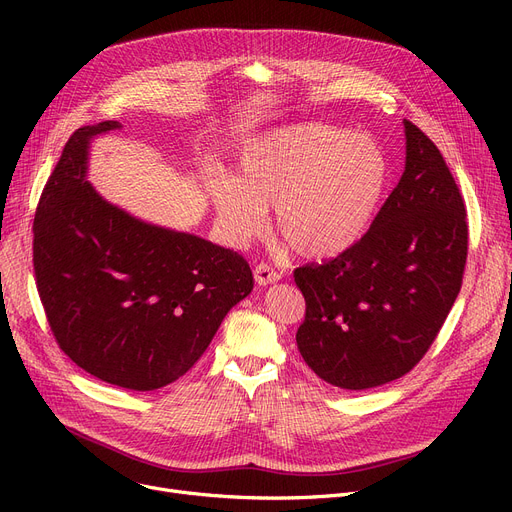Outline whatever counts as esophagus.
Here are the masks:
<instances>
[{"label": "esophagus", "mask_w": 512, "mask_h": 512, "mask_svg": "<svg viewBox=\"0 0 512 512\" xmlns=\"http://www.w3.org/2000/svg\"><path fill=\"white\" fill-rule=\"evenodd\" d=\"M253 276H255V282H257L259 286L274 284V282H278V280L282 278V274H280V272H276L274 267H272V265H267V263H259V265H255Z\"/></svg>", "instance_id": "esophagus-1"}]
</instances>
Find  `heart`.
<instances>
[{
  "mask_svg": "<svg viewBox=\"0 0 512 512\" xmlns=\"http://www.w3.org/2000/svg\"><path fill=\"white\" fill-rule=\"evenodd\" d=\"M390 178L378 141L344 128L307 122L261 134L242 149L234 178L213 180L209 195L234 245L255 238L265 209L276 230L303 257L324 259L367 232Z\"/></svg>",
  "mask_w": 512,
  "mask_h": 512,
  "instance_id": "obj_1",
  "label": "heart"
}]
</instances>
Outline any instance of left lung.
<instances>
[{
  "mask_svg": "<svg viewBox=\"0 0 512 512\" xmlns=\"http://www.w3.org/2000/svg\"><path fill=\"white\" fill-rule=\"evenodd\" d=\"M407 164L353 247L294 270L305 297L297 346L332 386L367 390L409 373L463 284L467 209L440 149L405 120Z\"/></svg>",
  "mask_w": 512,
  "mask_h": 512,
  "instance_id": "1",
  "label": "left lung"
}]
</instances>
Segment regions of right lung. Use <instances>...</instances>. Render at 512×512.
<instances>
[{"label": "right lung", "instance_id": "add662e5", "mask_svg": "<svg viewBox=\"0 0 512 512\" xmlns=\"http://www.w3.org/2000/svg\"><path fill=\"white\" fill-rule=\"evenodd\" d=\"M114 128L72 132L35 211L33 267L62 351L101 382L147 392L201 359L253 272L236 251L134 220L93 191L89 139Z\"/></svg>", "mask_w": 512, "mask_h": 512}]
</instances>
